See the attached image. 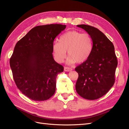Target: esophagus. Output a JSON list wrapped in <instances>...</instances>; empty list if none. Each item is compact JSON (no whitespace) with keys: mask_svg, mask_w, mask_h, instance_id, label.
Returning a JSON list of instances; mask_svg holds the SVG:
<instances>
[{"mask_svg":"<svg viewBox=\"0 0 129 129\" xmlns=\"http://www.w3.org/2000/svg\"><path fill=\"white\" fill-rule=\"evenodd\" d=\"M64 71H66V72H71V71H72L73 69L72 68H69V67H64Z\"/></svg>","mask_w":129,"mask_h":129,"instance_id":"1","label":"esophagus"}]
</instances>
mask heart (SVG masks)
Segmentation results:
<instances>
[{
	"mask_svg": "<svg viewBox=\"0 0 129 129\" xmlns=\"http://www.w3.org/2000/svg\"><path fill=\"white\" fill-rule=\"evenodd\" d=\"M92 47V39L89 34L71 30L62 34L59 39V42L54 43L53 51L58 62L63 61L67 51L69 56L67 63H81L89 57Z\"/></svg>",
	"mask_w": 129,
	"mask_h": 129,
	"instance_id": "heart-1",
	"label": "heart"
}]
</instances>
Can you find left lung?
<instances>
[{"label": "left lung", "mask_w": 129, "mask_h": 129, "mask_svg": "<svg viewBox=\"0 0 129 129\" xmlns=\"http://www.w3.org/2000/svg\"><path fill=\"white\" fill-rule=\"evenodd\" d=\"M77 26L90 36L93 47L89 57L75 69L79 74L76 90L83 98L94 100L106 94L114 85L117 59L114 45L101 31L87 25Z\"/></svg>", "instance_id": "1"}]
</instances>
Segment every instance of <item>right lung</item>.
<instances>
[{
    "mask_svg": "<svg viewBox=\"0 0 129 129\" xmlns=\"http://www.w3.org/2000/svg\"><path fill=\"white\" fill-rule=\"evenodd\" d=\"M66 25L50 24L30 29L15 46L10 64L18 88L36 101L47 100L55 92L57 74L63 67L53 56L55 38Z\"/></svg>",
    "mask_w": 129,
    "mask_h": 129,
    "instance_id": "1",
    "label": "right lung"
}]
</instances>
